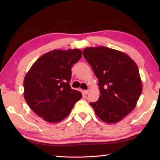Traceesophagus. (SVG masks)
<instances>
[{
	"label": "esophagus",
	"instance_id": "34e87169",
	"mask_svg": "<svg viewBox=\"0 0 160 160\" xmlns=\"http://www.w3.org/2000/svg\"><path fill=\"white\" fill-rule=\"evenodd\" d=\"M88 92H89V90H85L83 91V93L85 94H88Z\"/></svg>",
	"mask_w": 160,
	"mask_h": 160
}]
</instances>
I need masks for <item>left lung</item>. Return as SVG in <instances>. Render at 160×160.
Returning a JSON list of instances; mask_svg holds the SVG:
<instances>
[{
  "label": "left lung",
  "mask_w": 160,
  "mask_h": 160,
  "mask_svg": "<svg viewBox=\"0 0 160 160\" xmlns=\"http://www.w3.org/2000/svg\"><path fill=\"white\" fill-rule=\"evenodd\" d=\"M83 56L100 90L99 99L90 104L103 121L118 122L135 109L142 93L138 66L126 53L105 47L86 48Z\"/></svg>",
  "instance_id": "left-lung-1"
}]
</instances>
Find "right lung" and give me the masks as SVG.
Listing matches in <instances>:
<instances>
[{
    "mask_svg": "<svg viewBox=\"0 0 160 160\" xmlns=\"http://www.w3.org/2000/svg\"><path fill=\"white\" fill-rule=\"evenodd\" d=\"M77 48L53 50L35 61L24 79V97L30 109L49 123L68 116L82 93L70 86L71 68L82 57Z\"/></svg>",
    "mask_w": 160,
    "mask_h": 160,
    "instance_id": "right-lung-1",
    "label": "right lung"
}]
</instances>
